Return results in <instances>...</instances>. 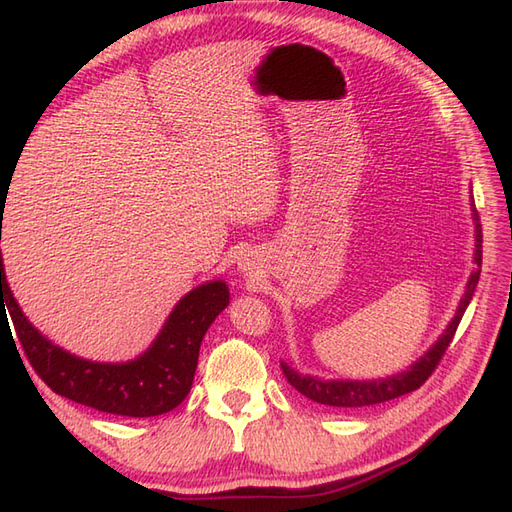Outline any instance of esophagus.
<instances>
[{
  "instance_id": "esophagus-1",
  "label": "esophagus",
  "mask_w": 512,
  "mask_h": 512,
  "mask_svg": "<svg viewBox=\"0 0 512 512\" xmlns=\"http://www.w3.org/2000/svg\"><path fill=\"white\" fill-rule=\"evenodd\" d=\"M240 268H242V272H246V277H253L255 274V270H257V264L253 259H248V257H244L242 261H240Z\"/></svg>"
}]
</instances>
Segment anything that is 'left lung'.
Masks as SVG:
<instances>
[{
    "label": "left lung",
    "mask_w": 512,
    "mask_h": 512,
    "mask_svg": "<svg viewBox=\"0 0 512 512\" xmlns=\"http://www.w3.org/2000/svg\"><path fill=\"white\" fill-rule=\"evenodd\" d=\"M471 212H474V222H476V253H474L476 270L469 274L461 305H458L452 322L448 324V329L441 333L435 346H432L424 357H419L409 370L387 376V378H378V381H322V378H318V376L300 374L298 370L292 368V365L281 361V370L287 378V383H290L298 393H303L305 398L318 402V404H324V406H337V409H359V406L387 402V400L400 398V396H404V393H411V391L422 387L428 381V376L435 372L441 357L445 355V350H448L452 337L458 329V322L463 320V313L469 305L471 296H474V290H476L478 279H480L482 229H480L474 201H471Z\"/></svg>",
    "instance_id": "left-lung-1"
}]
</instances>
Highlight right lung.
Returning <instances> with one entry per match:
<instances>
[{
    "instance_id": "1",
    "label": "right lung",
    "mask_w": 512,
    "mask_h": 512,
    "mask_svg": "<svg viewBox=\"0 0 512 512\" xmlns=\"http://www.w3.org/2000/svg\"><path fill=\"white\" fill-rule=\"evenodd\" d=\"M4 196L0 194L2 207L6 205ZM227 305L229 287L225 281L203 283L179 300L155 342L140 357L125 363L88 361L51 344L23 316L6 281L0 251V324L2 320L8 324V309L23 352L47 387L101 413L153 417L179 406L192 389L203 337Z\"/></svg>"
}]
</instances>
